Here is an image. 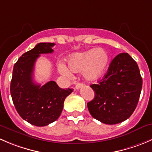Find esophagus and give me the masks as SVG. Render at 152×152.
Masks as SVG:
<instances>
[{
    "label": "esophagus",
    "mask_w": 152,
    "mask_h": 152,
    "mask_svg": "<svg viewBox=\"0 0 152 152\" xmlns=\"http://www.w3.org/2000/svg\"><path fill=\"white\" fill-rule=\"evenodd\" d=\"M84 86V84L83 83H80V82H79V83H77L76 85V87H75V88H76V90L79 89L80 88H82V87Z\"/></svg>",
    "instance_id": "34e87169"
}]
</instances>
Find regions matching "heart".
<instances>
[{"label": "heart", "instance_id": "1", "mask_svg": "<svg viewBox=\"0 0 152 152\" xmlns=\"http://www.w3.org/2000/svg\"><path fill=\"white\" fill-rule=\"evenodd\" d=\"M68 68L73 72H82L88 81H96L102 76L110 62L108 53L103 49H93L83 53L72 54L67 59ZM64 64L59 66L62 74H70Z\"/></svg>", "mask_w": 152, "mask_h": 152}]
</instances>
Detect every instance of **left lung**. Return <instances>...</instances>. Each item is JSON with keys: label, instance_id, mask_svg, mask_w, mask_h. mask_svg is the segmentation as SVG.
I'll list each match as a JSON object with an SVG mask.
<instances>
[{"label": "left lung", "instance_id": "left-lung-1", "mask_svg": "<svg viewBox=\"0 0 152 152\" xmlns=\"http://www.w3.org/2000/svg\"><path fill=\"white\" fill-rule=\"evenodd\" d=\"M142 85L136 61L126 53L112 60L107 72L97 84H93L95 96L88 103L90 113L104 124L122 123L134 111Z\"/></svg>", "mask_w": 152, "mask_h": 152}]
</instances>
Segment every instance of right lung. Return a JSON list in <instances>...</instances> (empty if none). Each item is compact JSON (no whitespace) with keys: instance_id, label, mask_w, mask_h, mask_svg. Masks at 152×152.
<instances>
[{"instance_id":"1","label":"right lung","mask_w":152,"mask_h":152,"mask_svg":"<svg viewBox=\"0 0 152 152\" xmlns=\"http://www.w3.org/2000/svg\"><path fill=\"white\" fill-rule=\"evenodd\" d=\"M54 43H39L23 53L15 64L10 93L16 110L22 119L35 126H46L61 115L66 97L73 89L59 88L50 81L41 85L34 82L33 70L40 54L52 53Z\"/></svg>"}]
</instances>
